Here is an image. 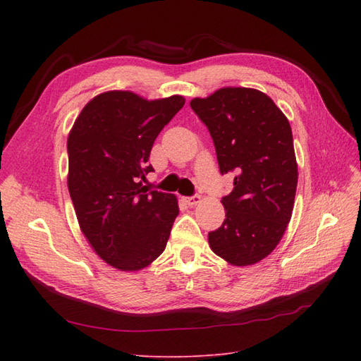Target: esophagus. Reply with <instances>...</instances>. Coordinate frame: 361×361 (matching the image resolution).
I'll list each match as a JSON object with an SVG mask.
<instances>
[{
    "instance_id": "1",
    "label": "esophagus",
    "mask_w": 361,
    "mask_h": 361,
    "mask_svg": "<svg viewBox=\"0 0 361 361\" xmlns=\"http://www.w3.org/2000/svg\"><path fill=\"white\" fill-rule=\"evenodd\" d=\"M185 202H186V204H189V206H195L197 203H200V195L194 194V195H190V197H186Z\"/></svg>"
}]
</instances>
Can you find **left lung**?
<instances>
[{"mask_svg":"<svg viewBox=\"0 0 361 361\" xmlns=\"http://www.w3.org/2000/svg\"><path fill=\"white\" fill-rule=\"evenodd\" d=\"M190 109L212 137L220 173L234 175L221 197L226 219L208 234L209 247L237 267L267 257L286 233L293 211L298 166L287 118L267 94L221 88Z\"/></svg>","mask_w":361,"mask_h":361,"instance_id":"obj_1","label":"left lung"}]
</instances>
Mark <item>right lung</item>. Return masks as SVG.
Listing matches in <instances>:
<instances>
[{
	"label": "right lung",
	"mask_w": 361,
	"mask_h": 361,
	"mask_svg": "<svg viewBox=\"0 0 361 361\" xmlns=\"http://www.w3.org/2000/svg\"><path fill=\"white\" fill-rule=\"evenodd\" d=\"M185 105L172 96L145 101L130 91L96 96L68 136V189L82 233L106 264L122 271L147 267L178 216L172 194L142 185L152 145Z\"/></svg>",
	"instance_id": "1"
}]
</instances>
